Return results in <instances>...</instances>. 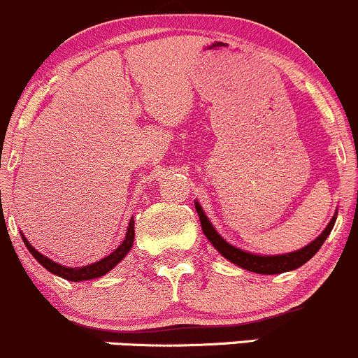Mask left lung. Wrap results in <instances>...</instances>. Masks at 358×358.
<instances>
[{
    "label": "left lung",
    "mask_w": 358,
    "mask_h": 358,
    "mask_svg": "<svg viewBox=\"0 0 358 358\" xmlns=\"http://www.w3.org/2000/svg\"><path fill=\"white\" fill-rule=\"evenodd\" d=\"M194 208L199 215V222H201V229L203 234L206 236V239L210 241V244L220 252L225 259H229L230 263L237 264L241 266L242 270H248L252 273H257V275H278V273H285V271H292L301 268L302 264H306L307 261L310 259L316 252L321 249V245L324 244V241L328 239L329 232L333 230L334 222H336L338 211H334V217L331 218L328 227L322 230L321 236L317 239H314L309 245L306 248L299 249V251L288 252V255H275V256H263V255H256V252H249L244 251V249L236 248V245L229 244L220 234L215 230V227L211 225V222L208 220V217L203 211L201 205L198 201H194Z\"/></svg>",
    "instance_id": "obj_1"
}]
</instances>
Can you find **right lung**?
Returning <instances> with one entry per match:
<instances>
[{
  "label": "right lung",
  "instance_id": "obj_1",
  "mask_svg": "<svg viewBox=\"0 0 358 358\" xmlns=\"http://www.w3.org/2000/svg\"><path fill=\"white\" fill-rule=\"evenodd\" d=\"M20 236H22V239H24V244L27 245V249L30 251V255L36 257L42 266L45 268V270L51 271L52 275L61 276V278L70 280V282H83V280H94V278H99V276L107 275V273H109L110 270H114V266H117V264L121 263L126 256H128V252L131 251L133 241H134V220L133 218L129 220L124 241L119 244L117 249H114L109 256L102 257L101 261H95V263L87 264V266H78V268L64 266V264H59V263H56V261L49 259L48 256L41 255V252L37 251V249L34 248L29 241H27V237L24 236V234H20Z\"/></svg>",
  "mask_w": 358,
  "mask_h": 358
}]
</instances>
